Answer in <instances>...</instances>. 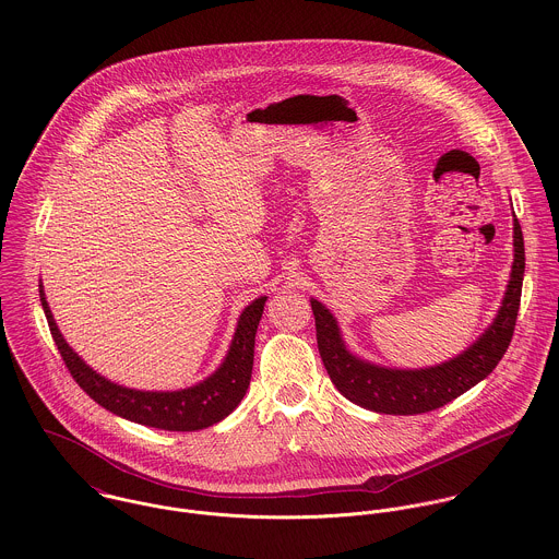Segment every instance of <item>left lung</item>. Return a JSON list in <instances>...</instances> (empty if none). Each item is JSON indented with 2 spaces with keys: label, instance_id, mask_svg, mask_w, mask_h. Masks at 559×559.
I'll return each instance as SVG.
<instances>
[{
  "label": "left lung",
  "instance_id": "1",
  "mask_svg": "<svg viewBox=\"0 0 559 559\" xmlns=\"http://www.w3.org/2000/svg\"><path fill=\"white\" fill-rule=\"evenodd\" d=\"M525 274V243L514 218V263L501 309L490 329L453 360L428 369H384L352 356L338 335L333 313L311 300L320 356L338 393L349 402L384 415H421L437 411L484 380L503 358L516 326Z\"/></svg>",
  "mask_w": 559,
  "mask_h": 559
}]
</instances>
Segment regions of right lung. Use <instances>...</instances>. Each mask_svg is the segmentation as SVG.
I'll use <instances>...</instances> for the list:
<instances>
[{
	"mask_svg": "<svg viewBox=\"0 0 559 559\" xmlns=\"http://www.w3.org/2000/svg\"><path fill=\"white\" fill-rule=\"evenodd\" d=\"M40 302H43V311H45L51 336L73 380L99 406H104L106 411H110L118 417H124L129 421H135L148 428H159L170 432H192V430H203L223 421L224 417L233 413L235 406L246 395V389L250 384V373H252L254 335L265 307V298H257L239 316L237 331L221 369L207 380H203L201 384L183 391H173V393L124 389L106 380L97 371H93L67 345L64 336L60 335L43 289H40Z\"/></svg>",
	"mask_w": 559,
	"mask_h": 559,
	"instance_id": "1",
	"label": "right lung"
}]
</instances>
